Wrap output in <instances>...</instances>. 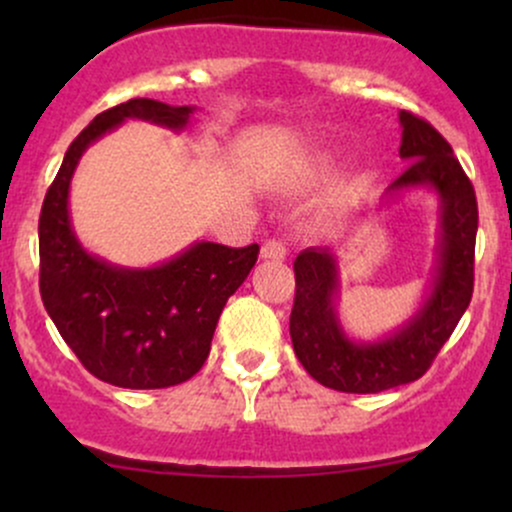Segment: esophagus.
I'll use <instances>...</instances> for the list:
<instances>
[{"label": "esophagus", "instance_id": "obj_1", "mask_svg": "<svg viewBox=\"0 0 512 512\" xmlns=\"http://www.w3.org/2000/svg\"><path fill=\"white\" fill-rule=\"evenodd\" d=\"M286 255H289V248H286V243L281 238H269L267 243L262 245V260L281 262L286 260Z\"/></svg>", "mask_w": 512, "mask_h": 512}]
</instances>
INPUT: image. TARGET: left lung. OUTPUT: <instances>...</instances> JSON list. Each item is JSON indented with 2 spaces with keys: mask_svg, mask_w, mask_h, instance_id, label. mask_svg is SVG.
<instances>
[{
  "mask_svg": "<svg viewBox=\"0 0 512 512\" xmlns=\"http://www.w3.org/2000/svg\"><path fill=\"white\" fill-rule=\"evenodd\" d=\"M399 156L409 168L390 185V195L411 187H431L440 199L438 267L431 293L402 330L380 342L349 339L339 325L334 301L339 291L337 260L327 248H308L293 262L296 301L291 310V342L298 361L320 385L339 392L392 390L419 380L448 342L472 301L477 195L452 146L436 127L402 110Z\"/></svg>",
  "mask_w": 512,
  "mask_h": 512,
  "instance_id": "left-lung-1",
  "label": "left lung"
}]
</instances>
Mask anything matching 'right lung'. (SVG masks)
Instances as JSON below:
<instances>
[{"label":"right lung","instance_id":"obj_1","mask_svg":"<svg viewBox=\"0 0 512 512\" xmlns=\"http://www.w3.org/2000/svg\"><path fill=\"white\" fill-rule=\"evenodd\" d=\"M190 105L132 98L93 117L69 144L40 209V296L57 332L103 383L161 390L190 380L207 361L228 298L248 279L260 245L195 243L151 269H127L81 248L69 219V182L84 151L134 117L187 127Z\"/></svg>","mask_w":512,"mask_h":512}]
</instances>
